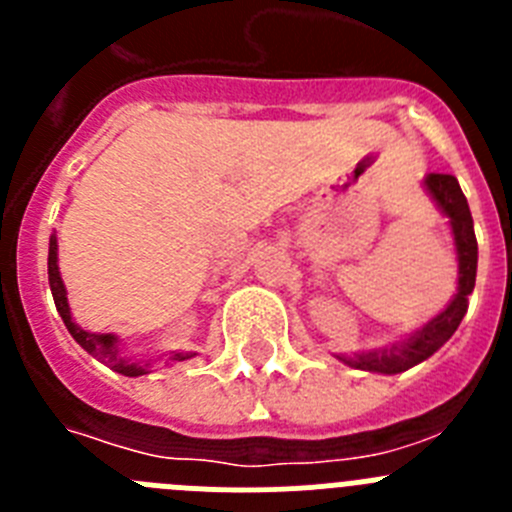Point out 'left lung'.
I'll return each mask as SVG.
<instances>
[{"instance_id":"left-lung-1","label":"left lung","mask_w":512,"mask_h":512,"mask_svg":"<svg viewBox=\"0 0 512 512\" xmlns=\"http://www.w3.org/2000/svg\"><path fill=\"white\" fill-rule=\"evenodd\" d=\"M425 187H428L433 200L438 202V207L451 220L456 253H459V292H456L454 300L449 302V307L441 315L428 320L415 336L402 341L400 346L384 348V351H369V354H356L354 359H343L341 356L346 364L364 369V372L400 374L410 369V366L420 364V361L436 354L438 348L454 336L461 318L467 315L469 295H472L474 279H477V235H474L472 212H469L467 197L461 192L456 176L428 174L425 176Z\"/></svg>"}]
</instances>
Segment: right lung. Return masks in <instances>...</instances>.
<instances>
[{
    "label": "right lung",
    "mask_w": 512,
    "mask_h": 512,
    "mask_svg": "<svg viewBox=\"0 0 512 512\" xmlns=\"http://www.w3.org/2000/svg\"><path fill=\"white\" fill-rule=\"evenodd\" d=\"M48 282H51V292H53V302H56V310L58 315L63 318L69 333L74 336V341L79 343L84 351L99 359L102 364L112 366L117 374H125V377H140V374H148V364L140 366V364H130L120 356L117 351V338L112 333H89V330L79 328V325L71 320V310H69V300H66V287L61 282V274H58V243H56V235H51V246H48ZM171 361H184L189 359V354H171Z\"/></svg>",
    "instance_id": "right-lung-1"
}]
</instances>
